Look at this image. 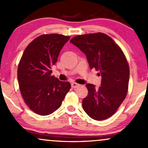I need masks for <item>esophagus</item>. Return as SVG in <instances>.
I'll return each instance as SVG.
<instances>
[{"mask_svg": "<svg viewBox=\"0 0 148 148\" xmlns=\"http://www.w3.org/2000/svg\"><path fill=\"white\" fill-rule=\"evenodd\" d=\"M80 86H81V85L76 84V83H73V84H72V88H74V89H75V88H77L78 87H79Z\"/></svg>", "mask_w": 148, "mask_h": 148, "instance_id": "1", "label": "esophagus"}]
</instances>
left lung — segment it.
I'll return each mask as SVG.
<instances>
[{
    "mask_svg": "<svg viewBox=\"0 0 148 148\" xmlns=\"http://www.w3.org/2000/svg\"><path fill=\"white\" fill-rule=\"evenodd\" d=\"M70 42L86 54L90 67L99 71L101 86L88 84L83 108L91 118L103 120L113 115L127 96L130 67L125 54L111 37L102 33L73 37Z\"/></svg>",
    "mask_w": 148,
    "mask_h": 148,
    "instance_id": "1",
    "label": "left lung"
}]
</instances>
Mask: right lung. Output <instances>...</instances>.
Masks as SVG:
<instances>
[{
  "instance_id": "1",
  "label": "right lung",
  "mask_w": 148,
  "mask_h": 148,
  "mask_svg": "<svg viewBox=\"0 0 148 148\" xmlns=\"http://www.w3.org/2000/svg\"><path fill=\"white\" fill-rule=\"evenodd\" d=\"M69 38L58 34L42 35L23 53L17 69L18 85L25 103L37 114L47 115L56 111L71 88L69 82L51 76V70Z\"/></svg>"
}]
</instances>
